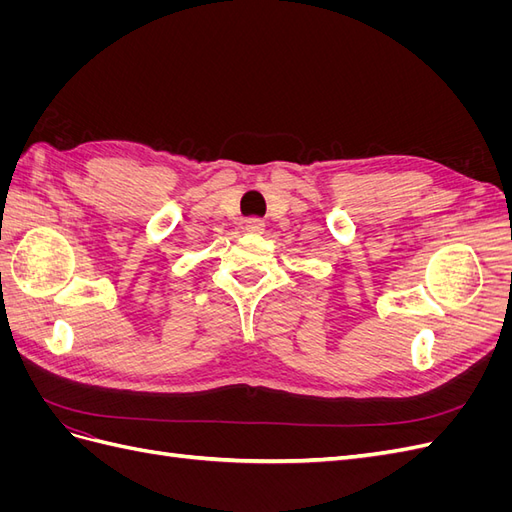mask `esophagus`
I'll return each instance as SVG.
<instances>
[{
  "label": "esophagus",
  "mask_w": 512,
  "mask_h": 512,
  "mask_svg": "<svg viewBox=\"0 0 512 512\" xmlns=\"http://www.w3.org/2000/svg\"><path fill=\"white\" fill-rule=\"evenodd\" d=\"M245 232H250V235H262L265 232V222L258 220V218H252L245 222Z\"/></svg>",
  "instance_id": "1"
}]
</instances>
